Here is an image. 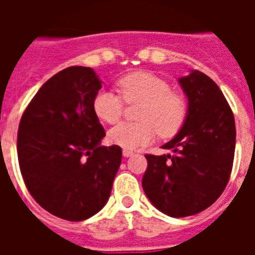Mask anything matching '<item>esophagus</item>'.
Segmentation results:
<instances>
[{"label": "esophagus", "mask_w": 255, "mask_h": 255, "mask_svg": "<svg viewBox=\"0 0 255 255\" xmlns=\"http://www.w3.org/2000/svg\"><path fill=\"white\" fill-rule=\"evenodd\" d=\"M133 155V151L131 149H123V156L124 157H129V156Z\"/></svg>", "instance_id": "1"}]
</instances>
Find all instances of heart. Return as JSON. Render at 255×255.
<instances>
[{"mask_svg": "<svg viewBox=\"0 0 255 255\" xmlns=\"http://www.w3.org/2000/svg\"><path fill=\"white\" fill-rule=\"evenodd\" d=\"M119 94L108 88L96 92L92 107L96 116L106 123H116L126 103H141L135 123L118 124L108 132L110 143L126 149L141 147L155 139L174 135L188 114V103L182 94L170 91L167 81L149 73H132L118 82ZM123 97V100L121 98Z\"/></svg>", "mask_w": 255, "mask_h": 255, "instance_id": "obj_1", "label": "heart"}]
</instances>
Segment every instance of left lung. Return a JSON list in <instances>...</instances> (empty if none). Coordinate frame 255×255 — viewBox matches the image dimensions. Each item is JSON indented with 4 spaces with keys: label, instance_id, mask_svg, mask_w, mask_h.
<instances>
[{
    "label": "left lung",
    "instance_id": "left-lung-1",
    "mask_svg": "<svg viewBox=\"0 0 255 255\" xmlns=\"http://www.w3.org/2000/svg\"><path fill=\"white\" fill-rule=\"evenodd\" d=\"M188 98L181 129L164 144L172 153L145 155L143 189L152 205L170 217H188L209 208L225 189L233 167V112L216 83L192 70L178 78Z\"/></svg>",
    "mask_w": 255,
    "mask_h": 255
}]
</instances>
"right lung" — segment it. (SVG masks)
Masks as SVG:
<instances>
[{"instance_id": "right-lung-1", "label": "right lung", "mask_w": 255, "mask_h": 255, "mask_svg": "<svg viewBox=\"0 0 255 255\" xmlns=\"http://www.w3.org/2000/svg\"><path fill=\"white\" fill-rule=\"evenodd\" d=\"M102 81L91 67L71 66L42 86L21 118L17 152L25 185L49 213L83 221L107 204L122 163L92 102Z\"/></svg>"}]
</instances>
